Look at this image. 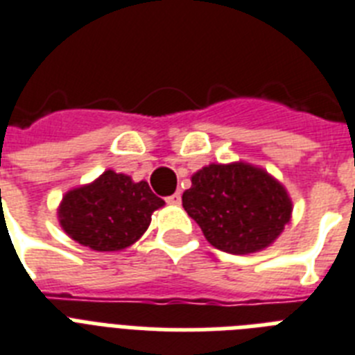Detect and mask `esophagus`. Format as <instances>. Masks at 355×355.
I'll list each match as a JSON object with an SVG mask.
<instances>
[{
	"instance_id": "obj_1",
	"label": "esophagus",
	"mask_w": 355,
	"mask_h": 355,
	"mask_svg": "<svg viewBox=\"0 0 355 355\" xmlns=\"http://www.w3.org/2000/svg\"><path fill=\"white\" fill-rule=\"evenodd\" d=\"M180 198H182V197H180V193H173V195H169V197L168 198H166V202H168V204H173V206H177V204H180Z\"/></svg>"
}]
</instances>
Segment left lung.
<instances>
[{
	"mask_svg": "<svg viewBox=\"0 0 355 355\" xmlns=\"http://www.w3.org/2000/svg\"><path fill=\"white\" fill-rule=\"evenodd\" d=\"M182 206L207 243L235 255L272 244L292 215L286 189L266 171L243 162L211 164L195 173Z\"/></svg>",
	"mask_w": 355,
	"mask_h": 355,
	"instance_id": "obj_1",
	"label": "left lung"
}]
</instances>
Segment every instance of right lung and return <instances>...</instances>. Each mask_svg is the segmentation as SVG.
<instances>
[{
  "label": "right lung",
  "mask_w": 355,
  "mask_h": 355,
  "mask_svg": "<svg viewBox=\"0 0 355 355\" xmlns=\"http://www.w3.org/2000/svg\"><path fill=\"white\" fill-rule=\"evenodd\" d=\"M164 206L148 182L105 171L89 186L69 191L58 209L69 237L96 252H118L142 237L151 213Z\"/></svg>",
  "instance_id": "add662e5"
}]
</instances>
